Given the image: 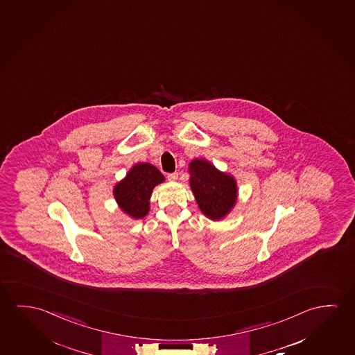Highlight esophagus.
<instances>
[{
    "label": "esophagus",
    "instance_id": "obj_1",
    "mask_svg": "<svg viewBox=\"0 0 355 355\" xmlns=\"http://www.w3.org/2000/svg\"><path fill=\"white\" fill-rule=\"evenodd\" d=\"M167 178H168V180H171V182H175V180H178V173H177V172H175V173H169V175H167Z\"/></svg>",
    "mask_w": 355,
    "mask_h": 355
}]
</instances>
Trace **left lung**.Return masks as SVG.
Returning <instances> with one entry per match:
<instances>
[{"label": "left lung", "instance_id": "8db88e82", "mask_svg": "<svg viewBox=\"0 0 355 355\" xmlns=\"http://www.w3.org/2000/svg\"><path fill=\"white\" fill-rule=\"evenodd\" d=\"M188 169L191 189L200 211L213 221L226 218L239 197L235 177L216 168L205 158L191 159Z\"/></svg>", "mask_w": 355, "mask_h": 355}]
</instances>
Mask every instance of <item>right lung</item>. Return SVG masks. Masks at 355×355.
<instances>
[{
    "label": "right lung",
    "mask_w": 355,
    "mask_h": 355,
    "mask_svg": "<svg viewBox=\"0 0 355 355\" xmlns=\"http://www.w3.org/2000/svg\"><path fill=\"white\" fill-rule=\"evenodd\" d=\"M164 175L153 164H135L114 186L113 196L120 210L132 220L145 218L150 211L153 188L164 183Z\"/></svg>",
    "instance_id": "add662e5"
}]
</instances>
